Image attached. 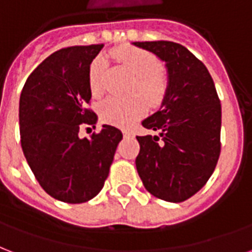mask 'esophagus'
<instances>
[{
    "mask_svg": "<svg viewBox=\"0 0 252 252\" xmlns=\"http://www.w3.org/2000/svg\"><path fill=\"white\" fill-rule=\"evenodd\" d=\"M132 134L128 130H124V136H131Z\"/></svg>",
    "mask_w": 252,
    "mask_h": 252,
    "instance_id": "obj_1",
    "label": "esophagus"
}]
</instances>
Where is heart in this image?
I'll return each mask as SVG.
<instances>
[{
    "label": "heart",
    "mask_w": 252,
    "mask_h": 252,
    "mask_svg": "<svg viewBox=\"0 0 252 252\" xmlns=\"http://www.w3.org/2000/svg\"><path fill=\"white\" fill-rule=\"evenodd\" d=\"M113 55L127 71L135 76L132 93L142 95L151 106L160 104L168 88V79L164 72L160 71V60L151 52L134 47L117 48L113 51ZM106 69L108 62L102 55L94 58L91 63L88 79L89 88L94 95H99L104 91ZM98 112L99 117L109 124L127 126L143 116L146 105L139 97L127 99L108 97L99 104Z\"/></svg>",
    "instance_id": "1"
}]
</instances>
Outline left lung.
<instances>
[{
  "instance_id": "8db88e82",
  "label": "left lung",
  "mask_w": 252,
  "mask_h": 252,
  "mask_svg": "<svg viewBox=\"0 0 252 252\" xmlns=\"http://www.w3.org/2000/svg\"><path fill=\"white\" fill-rule=\"evenodd\" d=\"M165 63L168 88L157 113L142 121L155 135L136 136L135 165L144 188L168 202L196 194L221 153V104L208 68L184 46L168 40L134 42Z\"/></svg>"
}]
</instances>
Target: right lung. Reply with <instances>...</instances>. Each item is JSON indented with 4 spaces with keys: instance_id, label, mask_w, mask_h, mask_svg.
I'll return each mask as SVG.
<instances>
[{
    "instance_id": "right-lung-1",
    "label": "right lung",
    "mask_w": 252,
    "mask_h": 252,
    "mask_svg": "<svg viewBox=\"0 0 252 252\" xmlns=\"http://www.w3.org/2000/svg\"><path fill=\"white\" fill-rule=\"evenodd\" d=\"M104 44L62 48L29 76L19 98L21 146L39 184L56 200L81 204L99 193L109 175L120 128L102 125L80 138V125H95L87 109L89 67Z\"/></svg>"
}]
</instances>
